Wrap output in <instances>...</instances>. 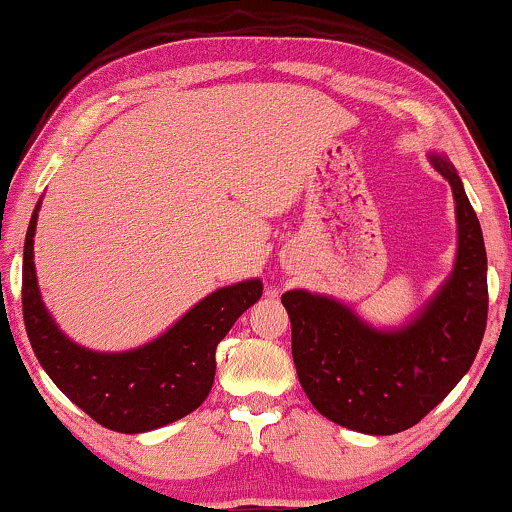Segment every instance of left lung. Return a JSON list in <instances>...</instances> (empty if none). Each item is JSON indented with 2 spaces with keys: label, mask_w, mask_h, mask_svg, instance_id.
I'll list each match as a JSON object with an SVG mask.
<instances>
[{
  "label": "left lung",
  "mask_w": 512,
  "mask_h": 512,
  "mask_svg": "<svg viewBox=\"0 0 512 512\" xmlns=\"http://www.w3.org/2000/svg\"><path fill=\"white\" fill-rule=\"evenodd\" d=\"M429 162L453 190L458 255L446 283L408 324L377 329L326 295L303 288L281 295L300 386L326 420L362 434L415 427L465 377L484 338L482 226L453 164L436 152Z\"/></svg>",
  "instance_id": "1"
}]
</instances>
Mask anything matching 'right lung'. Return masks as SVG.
<instances>
[{"label": "right lung", "mask_w": 512, "mask_h": 512, "mask_svg": "<svg viewBox=\"0 0 512 512\" xmlns=\"http://www.w3.org/2000/svg\"><path fill=\"white\" fill-rule=\"evenodd\" d=\"M40 205L42 200L23 245V322L49 379L92 420L121 434L152 432L200 408L214 384L219 341L260 300L262 281L248 279L209 293L145 346L97 353L73 343L40 298L33 262Z\"/></svg>", "instance_id": "add662e5"}]
</instances>
